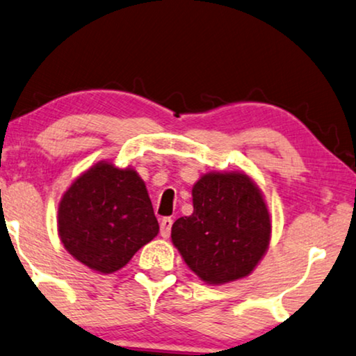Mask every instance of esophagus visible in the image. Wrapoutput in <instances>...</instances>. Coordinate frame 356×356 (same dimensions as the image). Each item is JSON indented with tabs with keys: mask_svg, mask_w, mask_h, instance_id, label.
Here are the masks:
<instances>
[{
	"mask_svg": "<svg viewBox=\"0 0 356 356\" xmlns=\"http://www.w3.org/2000/svg\"><path fill=\"white\" fill-rule=\"evenodd\" d=\"M172 225H173V220L172 218H163L162 221H161V236L162 238H168L170 236V231H172Z\"/></svg>",
	"mask_w": 356,
	"mask_h": 356,
	"instance_id": "1",
	"label": "esophagus"
}]
</instances>
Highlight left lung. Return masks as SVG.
Returning a JSON list of instances; mask_svg holds the SVG:
<instances>
[{
	"instance_id": "obj_1",
	"label": "left lung",
	"mask_w": 356,
	"mask_h": 356,
	"mask_svg": "<svg viewBox=\"0 0 356 356\" xmlns=\"http://www.w3.org/2000/svg\"><path fill=\"white\" fill-rule=\"evenodd\" d=\"M194 212L172 226V242L207 284L249 276L266 254L270 212L260 188L241 172H210L193 186Z\"/></svg>"
}]
</instances>
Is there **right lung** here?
Returning <instances> with one entry per match:
<instances>
[{"mask_svg": "<svg viewBox=\"0 0 356 356\" xmlns=\"http://www.w3.org/2000/svg\"><path fill=\"white\" fill-rule=\"evenodd\" d=\"M58 231L65 250L90 270L111 275L156 238L159 223L146 184L133 168L97 162L59 202Z\"/></svg>", "mask_w": 356, "mask_h": 356, "instance_id": "add662e5", "label": "right lung"}]
</instances>
